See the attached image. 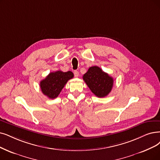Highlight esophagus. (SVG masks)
<instances>
[{
    "instance_id": "34e87169",
    "label": "esophagus",
    "mask_w": 160,
    "mask_h": 160,
    "mask_svg": "<svg viewBox=\"0 0 160 160\" xmlns=\"http://www.w3.org/2000/svg\"><path fill=\"white\" fill-rule=\"evenodd\" d=\"M79 73L78 71H74V75L75 78H78V77H79Z\"/></svg>"
}]
</instances>
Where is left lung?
Segmentation results:
<instances>
[{
	"instance_id": "obj_1",
	"label": "left lung",
	"mask_w": 160,
	"mask_h": 160,
	"mask_svg": "<svg viewBox=\"0 0 160 160\" xmlns=\"http://www.w3.org/2000/svg\"><path fill=\"white\" fill-rule=\"evenodd\" d=\"M82 78L92 92L99 98L108 95L113 85V79L98 66L89 68Z\"/></svg>"
}]
</instances>
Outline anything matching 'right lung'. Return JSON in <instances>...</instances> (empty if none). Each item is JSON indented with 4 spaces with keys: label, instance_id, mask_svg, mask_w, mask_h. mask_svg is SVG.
<instances>
[{
    "label": "right lung",
    "instance_id": "right-lung-1",
    "mask_svg": "<svg viewBox=\"0 0 160 160\" xmlns=\"http://www.w3.org/2000/svg\"><path fill=\"white\" fill-rule=\"evenodd\" d=\"M73 78V73L68 71L63 72L60 70L50 73L45 79L40 82L42 92L50 99L56 98L67 82Z\"/></svg>",
    "mask_w": 160,
    "mask_h": 160
}]
</instances>
